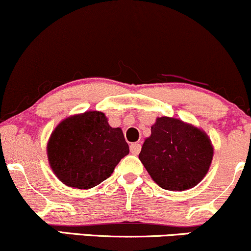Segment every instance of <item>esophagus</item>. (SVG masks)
Masks as SVG:
<instances>
[{
    "mask_svg": "<svg viewBox=\"0 0 251 251\" xmlns=\"http://www.w3.org/2000/svg\"><path fill=\"white\" fill-rule=\"evenodd\" d=\"M141 151V144L140 143H131L130 144V152L134 155H137Z\"/></svg>",
    "mask_w": 251,
    "mask_h": 251,
    "instance_id": "esophagus-1",
    "label": "esophagus"
}]
</instances>
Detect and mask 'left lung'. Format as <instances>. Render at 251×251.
<instances>
[{"label": "left lung", "mask_w": 251, "mask_h": 251, "mask_svg": "<svg viewBox=\"0 0 251 251\" xmlns=\"http://www.w3.org/2000/svg\"><path fill=\"white\" fill-rule=\"evenodd\" d=\"M214 149L204 131L174 117H158L144 141L140 158L151 178L166 190L181 191L202 181Z\"/></svg>", "instance_id": "left-lung-1"}]
</instances>
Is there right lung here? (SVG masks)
<instances>
[{"instance_id": "add662e5", "label": "right lung", "mask_w": 251, "mask_h": 251, "mask_svg": "<svg viewBox=\"0 0 251 251\" xmlns=\"http://www.w3.org/2000/svg\"><path fill=\"white\" fill-rule=\"evenodd\" d=\"M52 172L68 187L89 189L107 179L129 154L121 128H111L101 111L68 117L48 142Z\"/></svg>"}]
</instances>
